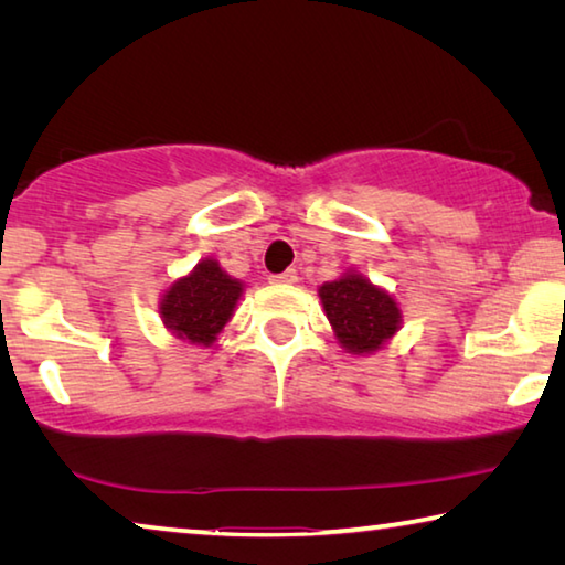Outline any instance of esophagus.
Wrapping results in <instances>:
<instances>
[{
	"label": "esophagus",
	"mask_w": 565,
	"mask_h": 565,
	"mask_svg": "<svg viewBox=\"0 0 565 565\" xmlns=\"http://www.w3.org/2000/svg\"><path fill=\"white\" fill-rule=\"evenodd\" d=\"M296 279H299V274H296V269H286L281 274H274L271 276L274 284H294Z\"/></svg>",
	"instance_id": "34e87169"
}]
</instances>
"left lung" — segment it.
Here are the masks:
<instances>
[{"mask_svg":"<svg viewBox=\"0 0 565 565\" xmlns=\"http://www.w3.org/2000/svg\"><path fill=\"white\" fill-rule=\"evenodd\" d=\"M341 347L351 353H371L394 337L401 323L396 301L361 274H347L319 289Z\"/></svg>","mask_w":565,"mask_h":565,"instance_id":"obj_1","label":"left lung"}]
</instances>
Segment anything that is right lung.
Returning <instances> with one entry per match:
<instances>
[{
  "label": "right lung",
  "mask_w": 565,
  "mask_h": 565,
  "mask_svg": "<svg viewBox=\"0 0 565 565\" xmlns=\"http://www.w3.org/2000/svg\"><path fill=\"white\" fill-rule=\"evenodd\" d=\"M242 291V281L232 279L216 262L206 259L199 262L184 279L169 286L159 313L177 339L212 347L216 333L232 319Z\"/></svg>",
  "instance_id": "1"
}]
</instances>
